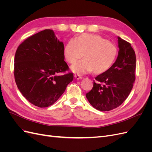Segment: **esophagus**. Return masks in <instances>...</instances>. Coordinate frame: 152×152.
<instances>
[{"mask_svg": "<svg viewBox=\"0 0 152 152\" xmlns=\"http://www.w3.org/2000/svg\"><path fill=\"white\" fill-rule=\"evenodd\" d=\"M74 77H75V78L76 79H82V77H81V76H80V75H74Z\"/></svg>", "mask_w": 152, "mask_h": 152, "instance_id": "esophagus-1", "label": "esophagus"}]
</instances>
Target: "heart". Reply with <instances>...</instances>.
I'll list each match as a JSON object with an SVG mask.
<instances>
[{
    "mask_svg": "<svg viewBox=\"0 0 152 152\" xmlns=\"http://www.w3.org/2000/svg\"><path fill=\"white\" fill-rule=\"evenodd\" d=\"M85 58L75 63L71 70L78 74L92 71L102 73L111 67L117 55V48L114 44L98 35L84 34L77 39L68 41L64 50L66 60L73 63L78 59Z\"/></svg>",
    "mask_w": 152,
    "mask_h": 152,
    "instance_id": "1",
    "label": "heart"
}]
</instances>
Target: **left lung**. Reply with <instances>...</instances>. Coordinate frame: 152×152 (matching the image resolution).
<instances>
[{
	"mask_svg": "<svg viewBox=\"0 0 152 152\" xmlns=\"http://www.w3.org/2000/svg\"><path fill=\"white\" fill-rule=\"evenodd\" d=\"M118 54L113 65L95 78L86 96L90 104L102 112L116 108L130 94L135 81L136 58L130 43L118 37Z\"/></svg>",
	"mask_w": 152,
	"mask_h": 152,
	"instance_id": "obj_1",
	"label": "left lung"
}]
</instances>
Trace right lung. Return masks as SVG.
<instances>
[{
    "mask_svg": "<svg viewBox=\"0 0 152 152\" xmlns=\"http://www.w3.org/2000/svg\"><path fill=\"white\" fill-rule=\"evenodd\" d=\"M64 44L53 30L32 35L18 46L14 75L18 89L30 103L40 108L53 104L73 79L64 61Z\"/></svg>",
    "mask_w": 152,
    "mask_h": 152,
    "instance_id": "right-lung-1",
    "label": "right lung"
}]
</instances>
